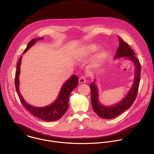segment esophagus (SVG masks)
<instances>
[{
  "instance_id": "obj_1",
  "label": "esophagus",
  "mask_w": 154,
  "mask_h": 154,
  "mask_svg": "<svg viewBox=\"0 0 154 154\" xmlns=\"http://www.w3.org/2000/svg\"><path fill=\"white\" fill-rule=\"evenodd\" d=\"M79 82L80 84H82V83H85L86 82V77L85 76H81L79 78Z\"/></svg>"
}]
</instances>
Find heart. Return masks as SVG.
<instances>
[{
	"mask_svg": "<svg viewBox=\"0 0 154 154\" xmlns=\"http://www.w3.org/2000/svg\"><path fill=\"white\" fill-rule=\"evenodd\" d=\"M86 49L87 52H92L93 51H95L97 49V46L95 45H90L86 47ZM103 57V54H101L100 55H99V59L102 58Z\"/></svg>",
	"mask_w": 154,
	"mask_h": 154,
	"instance_id": "1",
	"label": "heart"
}]
</instances>
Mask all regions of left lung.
Masks as SVG:
<instances>
[{
    "label": "left lung",
    "instance_id": "1",
    "mask_svg": "<svg viewBox=\"0 0 154 154\" xmlns=\"http://www.w3.org/2000/svg\"><path fill=\"white\" fill-rule=\"evenodd\" d=\"M118 38L120 42V46L118 48L114 58L127 57L134 63L136 67L134 80L130 90L122 101L111 106H105L100 104L98 100L97 88L94 84V82H92L91 83V103L93 109L98 116L105 119H111L117 117L133 105L137 96L140 80L141 66L139 59L134 56L135 53L129 45L123 41L120 37L118 36Z\"/></svg>",
    "mask_w": 154,
    "mask_h": 154
}]
</instances>
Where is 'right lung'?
<instances>
[{
	"mask_svg": "<svg viewBox=\"0 0 154 154\" xmlns=\"http://www.w3.org/2000/svg\"><path fill=\"white\" fill-rule=\"evenodd\" d=\"M43 37H38L32 39L29 43L26 49L23 54L26 52L32 45H34L36 41L43 40ZM22 57H20L17 65V71L15 72V85L17 92L19 96L20 100L21 102L24 107L31 114L41 120L46 122H54L60 119L64 115L68 108L69 96L71 92L78 85V77L75 75H72L62 86L61 91L57 100L52 104L42 108L33 106L27 103L22 97L19 91L20 81L19 75L20 73V66L21 63Z\"/></svg>",
	"mask_w": 154,
	"mask_h": 154,
	"instance_id": "1",
	"label": "right lung"
}]
</instances>
